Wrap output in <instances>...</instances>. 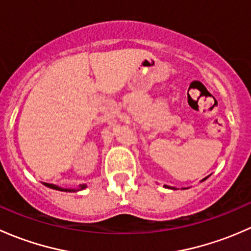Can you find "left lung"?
Listing matches in <instances>:
<instances>
[{"instance_id":"obj_1","label":"left lung","mask_w":251,"mask_h":251,"mask_svg":"<svg viewBox=\"0 0 251 251\" xmlns=\"http://www.w3.org/2000/svg\"><path fill=\"white\" fill-rule=\"evenodd\" d=\"M204 179H206V178H204ZM204 179H203V181H204ZM165 187H168V186H165Z\"/></svg>"}]
</instances>
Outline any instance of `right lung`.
<instances>
[{"label": "right lung", "mask_w": 251, "mask_h": 251, "mask_svg": "<svg viewBox=\"0 0 251 251\" xmlns=\"http://www.w3.org/2000/svg\"><path fill=\"white\" fill-rule=\"evenodd\" d=\"M45 186L50 187V188L52 189H57V191H63V192H75V189H67V188H60V187H57L54 186V184H50V183H44ZM86 188V184H81L80 186V189H83Z\"/></svg>", "instance_id": "right-lung-1"}]
</instances>
